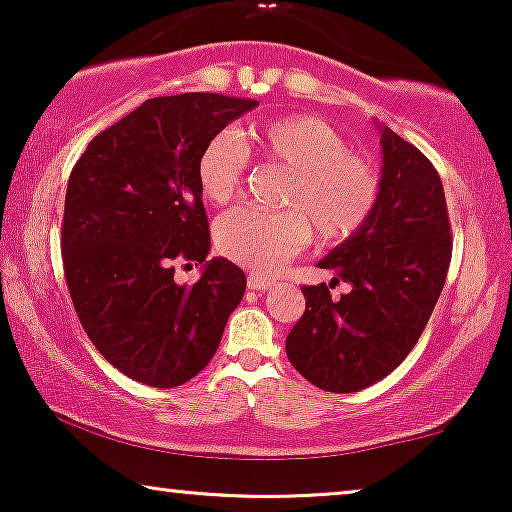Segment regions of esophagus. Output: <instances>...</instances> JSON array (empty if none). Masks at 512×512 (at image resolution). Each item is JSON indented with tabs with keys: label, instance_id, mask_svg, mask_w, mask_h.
<instances>
[{
	"label": "esophagus",
	"instance_id": "esophagus-1",
	"mask_svg": "<svg viewBox=\"0 0 512 512\" xmlns=\"http://www.w3.org/2000/svg\"><path fill=\"white\" fill-rule=\"evenodd\" d=\"M247 284H249L251 291H265V289H270L272 284H275V279L265 277V275H261V272H249Z\"/></svg>",
	"mask_w": 512,
	"mask_h": 512
}]
</instances>
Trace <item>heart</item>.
I'll return each instance as SVG.
<instances>
[{"mask_svg":"<svg viewBox=\"0 0 512 512\" xmlns=\"http://www.w3.org/2000/svg\"><path fill=\"white\" fill-rule=\"evenodd\" d=\"M244 146L219 132L198 156V186L212 205H228L240 191L249 154L291 167L279 205L263 212L240 207L216 223V247L230 261L256 272H277L298 256L312 235L338 244L359 233L382 193L373 160L349 151L347 139L317 116H282L244 130Z\"/></svg>","mask_w":512,"mask_h":512,"instance_id":"1","label":"heart"}]
</instances>
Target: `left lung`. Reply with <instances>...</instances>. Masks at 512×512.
<instances>
[{
    "mask_svg": "<svg viewBox=\"0 0 512 512\" xmlns=\"http://www.w3.org/2000/svg\"><path fill=\"white\" fill-rule=\"evenodd\" d=\"M382 193L359 233L319 268L352 291L300 286L305 312L286 338V356L314 387L352 394L380 382L417 345L445 286L452 233L436 167L382 125Z\"/></svg>",
    "mask_w": 512,
    "mask_h": 512,
    "instance_id": "obj_1",
    "label": "left lung"
}]
</instances>
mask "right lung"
Here are the masks:
<instances>
[{"mask_svg":"<svg viewBox=\"0 0 512 512\" xmlns=\"http://www.w3.org/2000/svg\"><path fill=\"white\" fill-rule=\"evenodd\" d=\"M256 100L153 97L90 139L69 174L62 265L83 331L111 366L146 387L193 380L219 349L247 277L209 254L198 156ZM177 262H205L191 287Z\"/></svg>","mask_w":512,"mask_h":512,"instance_id":"add662e5","label":"right lung"}]
</instances>
